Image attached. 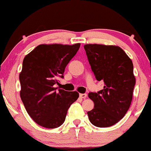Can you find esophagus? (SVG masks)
Here are the masks:
<instances>
[{"label":"esophagus","mask_w":151,"mask_h":151,"mask_svg":"<svg viewBox=\"0 0 151 151\" xmlns=\"http://www.w3.org/2000/svg\"><path fill=\"white\" fill-rule=\"evenodd\" d=\"M79 96L81 97V99H85L87 97V95L86 94V93H80Z\"/></svg>","instance_id":"34e87169"}]
</instances>
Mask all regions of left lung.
<instances>
[{
    "mask_svg": "<svg viewBox=\"0 0 151 151\" xmlns=\"http://www.w3.org/2000/svg\"><path fill=\"white\" fill-rule=\"evenodd\" d=\"M88 61L103 90L89 93L94 108L87 112L89 119L99 127H110L122 119L130 107L136 84L131 59L118 46L86 44Z\"/></svg>",
    "mask_w": 151,
    "mask_h": 151,
    "instance_id": "obj_1",
    "label": "left lung"
}]
</instances>
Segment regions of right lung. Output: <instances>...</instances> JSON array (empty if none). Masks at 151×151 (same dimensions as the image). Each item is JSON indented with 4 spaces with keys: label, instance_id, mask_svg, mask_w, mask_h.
<instances>
[{
    "label": "right lung",
    "instance_id": "obj_1",
    "mask_svg": "<svg viewBox=\"0 0 151 151\" xmlns=\"http://www.w3.org/2000/svg\"><path fill=\"white\" fill-rule=\"evenodd\" d=\"M80 45L40 44L24 58L20 96L30 117L42 127L61 126L69 107L78 99L76 91L57 90L54 85L58 78H64L65 67Z\"/></svg>",
    "mask_w": 151,
    "mask_h": 151
}]
</instances>
